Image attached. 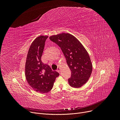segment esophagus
I'll return each mask as SVG.
<instances>
[{"instance_id":"1","label":"esophagus","mask_w":120,"mask_h":120,"mask_svg":"<svg viewBox=\"0 0 120 120\" xmlns=\"http://www.w3.org/2000/svg\"><path fill=\"white\" fill-rule=\"evenodd\" d=\"M57 71H58V72H60V68L59 67H58V68H57Z\"/></svg>"}]
</instances>
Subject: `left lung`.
<instances>
[{"mask_svg": "<svg viewBox=\"0 0 120 120\" xmlns=\"http://www.w3.org/2000/svg\"><path fill=\"white\" fill-rule=\"evenodd\" d=\"M49 39L61 48L71 71L68 79L72 87H80L90 78L92 65L90 56L80 42L70 34L62 33L49 37Z\"/></svg>", "mask_w": 120, "mask_h": 120, "instance_id": "8db88e82", "label": "left lung"}]
</instances>
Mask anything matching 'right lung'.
<instances>
[{
    "instance_id": "obj_1",
    "label": "right lung",
    "mask_w": 120,
    "mask_h": 120,
    "mask_svg": "<svg viewBox=\"0 0 120 120\" xmlns=\"http://www.w3.org/2000/svg\"><path fill=\"white\" fill-rule=\"evenodd\" d=\"M48 36L40 35L31 43L25 65V76L29 85L36 91L47 93L52 89L59 73L44 64L41 56Z\"/></svg>"
}]
</instances>
